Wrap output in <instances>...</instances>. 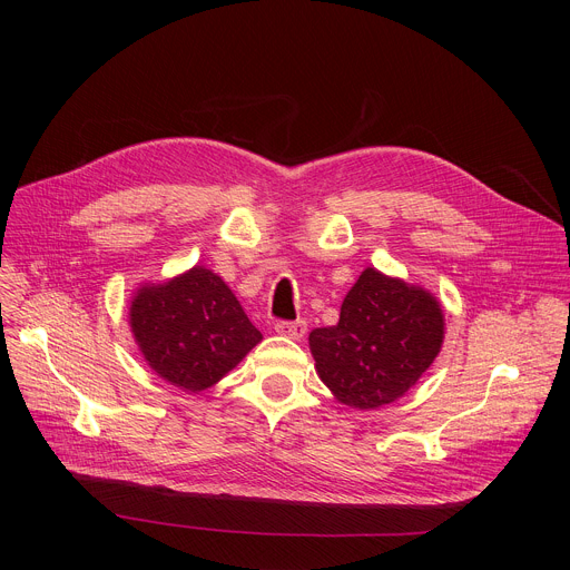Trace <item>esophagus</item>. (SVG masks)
Segmentation results:
<instances>
[{
	"label": "esophagus",
	"mask_w": 570,
	"mask_h": 570,
	"mask_svg": "<svg viewBox=\"0 0 570 570\" xmlns=\"http://www.w3.org/2000/svg\"><path fill=\"white\" fill-rule=\"evenodd\" d=\"M275 332L291 341H299L306 334V320H293V322L279 320V322H275Z\"/></svg>",
	"instance_id": "34e87169"
}]
</instances>
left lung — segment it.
Segmentation results:
<instances>
[{"instance_id": "obj_1", "label": "left lung", "mask_w": 570, "mask_h": 570, "mask_svg": "<svg viewBox=\"0 0 570 570\" xmlns=\"http://www.w3.org/2000/svg\"><path fill=\"white\" fill-rule=\"evenodd\" d=\"M442 343L438 297L376 268H365L350 288L338 324L308 334L317 376L358 411H376L409 392Z\"/></svg>"}]
</instances>
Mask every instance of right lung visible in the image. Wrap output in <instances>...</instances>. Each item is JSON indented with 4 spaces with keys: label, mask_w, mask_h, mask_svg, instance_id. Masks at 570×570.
<instances>
[{
    "label": "right lung",
    "mask_w": 570,
    "mask_h": 570,
    "mask_svg": "<svg viewBox=\"0 0 570 570\" xmlns=\"http://www.w3.org/2000/svg\"><path fill=\"white\" fill-rule=\"evenodd\" d=\"M128 317L148 367L185 392L212 387L262 343L229 286L203 266L139 286Z\"/></svg>",
    "instance_id": "1"
}]
</instances>
